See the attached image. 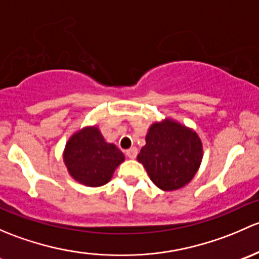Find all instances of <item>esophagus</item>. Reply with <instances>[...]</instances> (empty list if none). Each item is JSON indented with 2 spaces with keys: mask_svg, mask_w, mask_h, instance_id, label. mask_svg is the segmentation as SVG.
I'll return each mask as SVG.
<instances>
[{
  "mask_svg": "<svg viewBox=\"0 0 259 259\" xmlns=\"http://www.w3.org/2000/svg\"><path fill=\"white\" fill-rule=\"evenodd\" d=\"M137 153H138V151H137V148H136V147H132V148L127 149V151H126V156L128 157V158H132V159L137 157Z\"/></svg>",
  "mask_w": 259,
  "mask_h": 259,
  "instance_id": "obj_1",
  "label": "esophagus"
}]
</instances>
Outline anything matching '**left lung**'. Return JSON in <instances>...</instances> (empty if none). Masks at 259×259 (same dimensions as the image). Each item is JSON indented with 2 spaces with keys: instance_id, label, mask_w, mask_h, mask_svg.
I'll list each match as a JSON object with an SVG mask.
<instances>
[{
  "instance_id": "left-lung-1",
  "label": "left lung",
  "mask_w": 259,
  "mask_h": 259,
  "mask_svg": "<svg viewBox=\"0 0 259 259\" xmlns=\"http://www.w3.org/2000/svg\"><path fill=\"white\" fill-rule=\"evenodd\" d=\"M202 156L198 135L178 122L166 119L149 127L146 146L141 148L137 159L157 187L175 191L194 177Z\"/></svg>"
}]
</instances>
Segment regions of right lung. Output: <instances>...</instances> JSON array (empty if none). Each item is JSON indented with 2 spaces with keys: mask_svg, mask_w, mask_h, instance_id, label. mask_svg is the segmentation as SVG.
<instances>
[{
  "mask_svg": "<svg viewBox=\"0 0 259 259\" xmlns=\"http://www.w3.org/2000/svg\"><path fill=\"white\" fill-rule=\"evenodd\" d=\"M63 159L77 182L89 187L106 185L124 156L113 143H107L97 127H86L68 140Z\"/></svg>",
  "mask_w": 259,
  "mask_h": 259,
  "instance_id": "obj_1",
  "label": "right lung"
}]
</instances>
